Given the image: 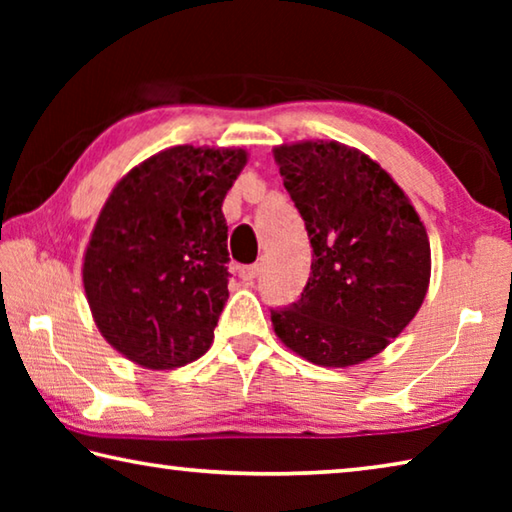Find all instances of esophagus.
<instances>
[{"label":"esophagus","instance_id":"1","mask_svg":"<svg viewBox=\"0 0 512 512\" xmlns=\"http://www.w3.org/2000/svg\"><path fill=\"white\" fill-rule=\"evenodd\" d=\"M259 273H262V264L255 262V264H250V266H241L239 277H241V280H244V282H253Z\"/></svg>","mask_w":512,"mask_h":512}]
</instances>
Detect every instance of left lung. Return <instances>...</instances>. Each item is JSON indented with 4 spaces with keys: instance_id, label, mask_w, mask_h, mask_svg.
Listing matches in <instances>:
<instances>
[{
    "instance_id": "1",
    "label": "left lung",
    "mask_w": 512,
    "mask_h": 512,
    "mask_svg": "<svg viewBox=\"0 0 512 512\" xmlns=\"http://www.w3.org/2000/svg\"><path fill=\"white\" fill-rule=\"evenodd\" d=\"M275 160L314 250L300 298L271 307L275 334L318 366L375 357L427 296L420 216L377 162L343 144L280 146Z\"/></svg>"
}]
</instances>
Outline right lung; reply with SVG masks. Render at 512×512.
Wrapping results in <instances>:
<instances>
[{"label":"right lung","mask_w":512,"mask_h":512,"mask_svg":"<svg viewBox=\"0 0 512 512\" xmlns=\"http://www.w3.org/2000/svg\"><path fill=\"white\" fill-rule=\"evenodd\" d=\"M241 149L173 146L112 189L83 264L92 316L112 348L169 370L210 350L228 300L223 198Z\"/></svg>","instance_id":"add662e5"}]
</instances>
